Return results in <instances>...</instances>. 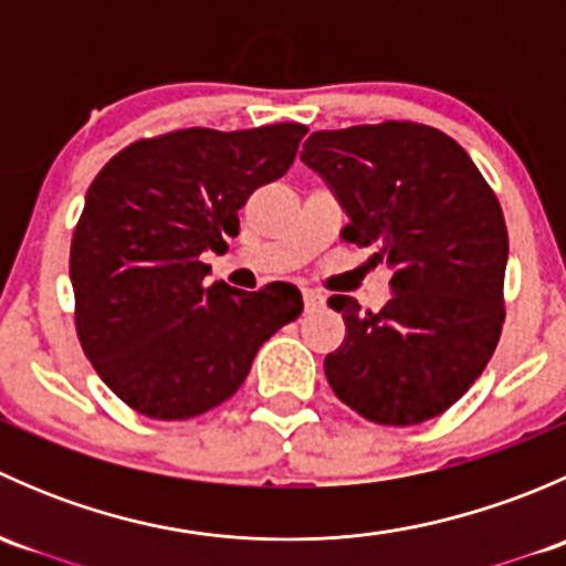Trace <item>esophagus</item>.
Wrapping results in <instances>:
<instances>
[{
    "mask_svg": "<svg viewBox=\"0 0 566 566\" xmlns=\"http://www.w3.org/2000/svg\"><path fill=\"white\" fill-rule=\"evenodd\" d=\"M301 295H304V306H306V312H317L319 306L325 304V301H323V295L315 293V290H310V287H304V290H301Z\"/></svg>",
    "mask_w": 566,
    "mask_h": 566,
    "instance_id": "1",
    "label": "esophagus"
}]
</instances>
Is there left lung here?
Instances as JSON below:
<instances>
[{
    "instance_id": "8db88e82",
    "label": "left lung",
    "mask_w": 566,
    "mask_h": 566,
    "mask_svg": "<svg viewBox=\"0 0 566 566\" xmlns=\"http://www.w3.org/2000/svg\"><path fill=\"white\" fill-rule=\"evenodd\" d=\"M301 161L339 197L342 238L394 271L384 310L328 298L347 331L325 356L331 389L375 424L436 419L484 373L504 328L499 197L452 136L410 119L317 130Z\"/></svg>"
}]
</instances>
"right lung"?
Wrapping results in <instances>:
<instances>
[{
  "mask_svg": "<svg viewBox=\"0 0 566 566\" xmlns=\"http://www.w3.org/2000/svg\"><path fill=\"white\" fill-rule=\"evenodd\" d=\"M306 125L180 128L130 142L95 175L71 241L84 356L128 408L182 421L241 389L265 339L304 312L293 284L213 282L205 249L238 235V210L295 161Z\"/></svg>",
  "mask_w": 566,
  "mask_h": 566,
  "instance_id": "right-lung-1",
  "label": "right lung"
}]
</instances>
